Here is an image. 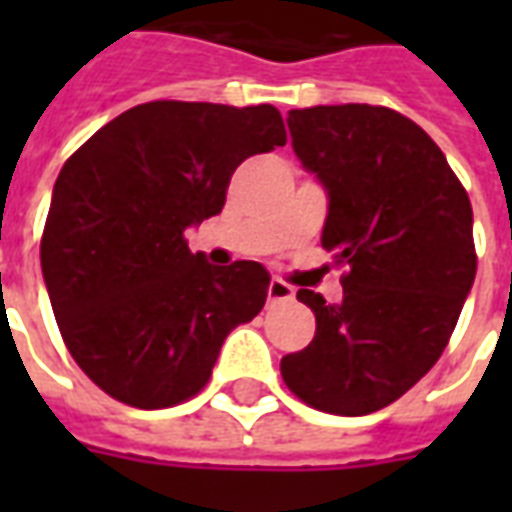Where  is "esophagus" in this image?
Masks as SVG:
<instances>
[{
    "mask_svg": "<svg viewBox=\"0 0 512 512\" xmlns=\"http://www.w3.org/2000/svg\"><path fill=\"white\" fill-rule=\"evenodd\" d=\"M293 299H296V288L288 285L285 279L274 277L271 282H268V301H271V304H277V301H293Z\"/></svg>",
    "mask_w": 512,
    "mask_h": 512,
    "instance_id": "esophagus-1",
    "label": "esophagus"
}]
</instances>
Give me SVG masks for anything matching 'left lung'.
<instances>
[{"instance_id": "8db88e82", "label": "left lung", "mask_w": 512, "mask_h": 512, "mask_svg": "<svg viewBox=\"0 0 512 512\" xmlns=\"http://www.w3.org/2000/svg\"><path fill=\"white\" fill-rule=\"evenodd\" d=\"M301 167L329 197L321 244L348 266L343 301L301 288L312 343L282 359L307 406L362 417L406 395L450 343L477 271L472 202L439 145L395 109H293Z\"/></svg>"}]
</instances>
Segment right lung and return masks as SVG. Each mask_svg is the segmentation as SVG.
Listing matches in <instances>:
<instances>
[{"instance_id": "add662e5", "label": "right lung", "mask_w": 512, "mask_h": 512, "mask_svg": "<svg viewBox=\"0 0 512 512\" xmlns=\"http://www.w3.org/2000/svg\"><path fill=\"white\" fill-rule=\"evenodd\" d=\"M285 142L271 104L150 101L65 161L40 266L62 340L106 395L178 406L208 384L227 334L263 310L266 268L211 266L183 233L222 213L244 158Z\"/></svg>"}]
</instances>
